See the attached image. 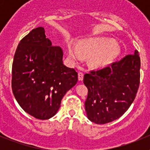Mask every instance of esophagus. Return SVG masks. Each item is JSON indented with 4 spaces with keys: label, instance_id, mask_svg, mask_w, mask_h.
<instances>
[{
    "label": "esophagus",
    "instance_id": "1",
    "mask_svg": "<svg viewBox=\"0 0 150 150\" xmlns=\"http://www.w3.org/2000/svg\"><path fill=\"white\" fill-rule=\"evenodd\" d=\"M83 76H84V74L83 73L79 72V74H78V79H79V81H82L83 80Z\"/></svg>",
    "mask_w": 150,
    "mask_h": 150
}]
</instances>
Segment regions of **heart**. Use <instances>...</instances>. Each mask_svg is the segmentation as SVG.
<instances>
[{
	"mask_svg": "<svg viewBox=\"0 0 150 150\" xmlns=\"http://www.w3.org/2000/svg\"><path fill=\"white\" fill-rule=\"evenodd\" d=\"M68 50L70 56L75 61H80L83 56L91 57V65L97 68L108 66L121 53V49L114 40L106 38L84 40L79 46L71 43Z\"/></svg>",
	"mask_w": 150,
	"mask_h": 150,
	"instance_id": "1",
	"label": "heart"
}]
</instances>
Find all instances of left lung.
I'll return each instance as SVG.
<instances>
[{
    "label": "left lung",
    "mask_w": 150,
    "mask_h": 150,
    "mask_svg": "<svg viewBox=\"0 0 150 150\" xmlns=\"http://www.w3.org/2000/svg\"><path fill=\"white\" fill-rule=\"evenodd\" d=\"M138 51L96 71L84 75L88 88L85 102L87 117L96 124H106L121 117L132 105L140 84Z\"/></svg>",
    "instance_id": "8db88e82"
}]
</instances>
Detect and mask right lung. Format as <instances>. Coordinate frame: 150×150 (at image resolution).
I'll list each match as a JSON object with an SVG mask.
<instances>
[{"label": "right lung", "mask_w": 150, "mask_h": 150, "mask_svg": "<svg viewBox=\"0 0 150 150\" xmlns=\"http://www.w3.org/2000/svg\"><path fill=\"white\" fill-rule=\"evenodd\" d=\"M77 80L76 71L63 64L62 49L52 46L43 27L21 40L13 59L12 89L27 113L42 120L55 116Z\"/></svg>", "instance_id": "obj_1"}]
</instances>
